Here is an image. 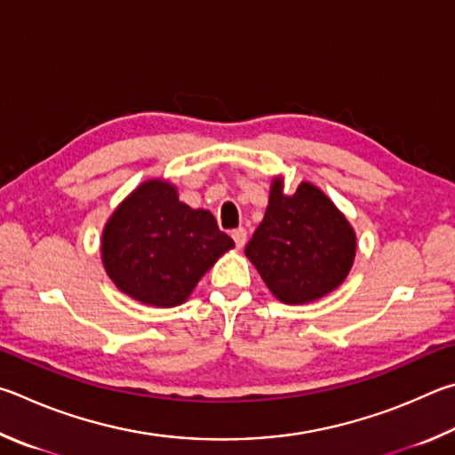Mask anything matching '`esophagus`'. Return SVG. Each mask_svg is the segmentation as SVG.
<instances>
[{
    "label": "esophagus",
    "instance_id": "34e87169",
    "mask_svg": "<svg viewBox=\"0 0 455 455\" xmlns=\"http://www.w3.org/2000/svg\"><path fill=\"white\" fill-rule=\"evenodd\" d=\"M232 237H234V242H235L237 248H243L245 242H248V229L237 228V229H234V232H232Z\"/></svg>",
    "mask_w": 455,
    "mask_h": 455
}]
</instances>
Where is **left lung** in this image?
<instances>
[{
	"label": "left lung",
	"mask_w": 455,
	"mask_h": 455,
	"mask_svg": "<svg viewBox=\"0 0 455 455\" xmlns=\"http://www.w3.org/2000/svg\"><path fill=\"white\" fill-rule=\"evenodd\" d=\"M245 256L285 304L320 299L346 280L355 256V234L330 197L312 183H299L283 196L282 180L269 191V204Z\"/></svg>",
	"instance_id": "1"
}]
</instances>
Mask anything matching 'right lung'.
I'll return each mask as SVG.
<instances>
[{
	"label": "right lung",
	"mask_w": 455,
	"mask_h": 455,
	"mask_svg": "<svg viewBox=\"0 0 455 455\" xmlns=\"http://www.w3.org/2000/svg\"><path fill=\"white\" fill-rule=\"evenodd\" d=\"M234 240L207 210L180 202L167 181L141 183L103 229L101 258L119 290L141 304L173 307Z\"/></svg>",
	"instance_id": "right-lung-1"
}]
</instances>
